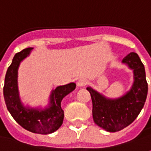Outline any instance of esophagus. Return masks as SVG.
<instances>
[{
  "mask_svg": "<svg viewBox=\"0 0 151 151\" xmlns=\"http://www.w3.org/2000/svg\"><path fill=\"white\" fill-rule=\"evenodd\" d=\"M87 83H88V81H87L86 78H80L79 80L77 82V85L78 86V87H83Z\"/></svg>",
  "mask_w": 151,
  "mask_h": 151,
  "instance_id": "esophagus-1",
  "label": "esophagus"
}]
</instances>
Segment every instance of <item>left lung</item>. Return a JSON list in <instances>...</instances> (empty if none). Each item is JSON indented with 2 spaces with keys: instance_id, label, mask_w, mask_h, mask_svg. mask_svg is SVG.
<instances>
[{
  "instance_id": "1",
  "label": "left lung",
  "mask_w": 151,
  "mask_h": 151,
  "mask_svg": "<svg viewBox=\"0 0 151 151\" xmlns=\"http://www.w3.org/2000/svg\"><path fill=\"white\" fill-rule=\"evenodd\" d=\"M122 63L134 74L132 86L123 96L109 99L91 87L87 88L91 94L93 121L108 132H117L129 125L143 109L148 93L145 67L137 53H129Z\"/></svg>"
}]
</instances>
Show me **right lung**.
<instances>
[{
  "mask_svg": "<svg viewBox=\"0 0 151 151\" xmlns=\"http://www.w3.org/2000/svg\"><path fill=\"white\" fill-rule=\"evenodd\" d=\"M32 49L26 48L14 56L6 73L3 94L8 111L22 127L35 134H48L58 130L63 124L64 112L61 103L64 97L75 89L76 83L58 86L52 90L48 104L44 109L25 106L19 94L18 68L21 62L28 57Z\"/></svg>",
  "mask_w": 151,
  "mask_h": 151,
  "instance_id": "right-lung-1",
  "label": "right lung"
}]
</instances>
